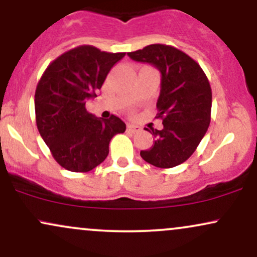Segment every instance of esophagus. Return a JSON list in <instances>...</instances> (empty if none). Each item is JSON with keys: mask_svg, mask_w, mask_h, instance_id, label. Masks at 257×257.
<instances>
[{"mask_svg": "<svg viewBox=\"0 0 257 257\" xmlns=\"http://www.w3.org/2000/svg\"><path fill=\"white\" fill-rule=\"evenodd\" d=\"M126 129H128V131L132 132V133H138V132L141 131L140 126L134 125V124H128V125H126Z\"/></svg>", "mask_w": 257, "mask_h": 257, "instance_id": "34e87169", "label": "esophagus"}]
</instances>
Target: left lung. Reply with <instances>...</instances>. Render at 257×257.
Returning <instances> with one entry per match:
<instances>
[{"instance_id":"8db88e82","label":"left lung","mask_w":257,"mask_h":257,"mask_svg":"<svg viewBox=\"0 0 257 257\" xmlns=\"http://www.w3.org/2000/svg\"><path fill=\"white\" fill-rule=\"evenodd\" d=\"M128 55L135 61L152 64L162 73L156 118L163 120V129H152L155 144L140 156L157 168L179 166L196 151L210 124L208 77L190 55L168 44H150Z\"/></svg>"}]
</instances>
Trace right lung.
Masks as SVG:
<instances>
[{
  "instance_id": "1",
  "label": "right lung",
  "mask_w": 257,
  "mask_h": 257,
  "mask_svg": "<svg viewBox=\"0 0 257 257\" xmlns=\"http://www.w3.org/2000/svg\"><path fill=\"white\" fill-rule=\"evenodd\" d=\"M124 55L78 46L53 60L38 81L37 129L66 170L87 173L98 167L107 157L111 139L125 132V123L114 114L102 119L85 108L87 99L96 96L112 66Z\"/></svg>"
}]
</instances>
